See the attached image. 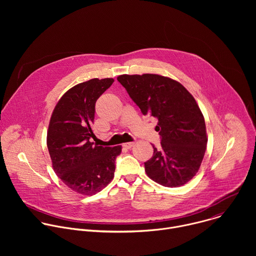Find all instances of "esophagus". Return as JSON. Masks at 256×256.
Wrapping results in <instances>:
<instances>
[{
    "instance_id": "esophagus-1",
    "label": "esophagus",
    "mask_w": 256,
    "mask_h": 256,
    "mask_svg": "<svg viewBox=\"0 0 256 256\" xmlns=\"http://www.w3.org/2000/svg\"><path fill=\"white\" fill-rule=\"evenodd\" d=\"M134 142H124V144H122V147H124V148H126V149H130L132 146H134Z\"/></svg>"
}]
</instances>
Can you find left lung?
I'll list each match as a JSON object with an SVG mask.
<instances>
[{
    "instance_id": "left-lung-1",
    "label": "left lung",
    "mask_w": 256,
    "mask_h": 256,
    "mask_svg": "<svg viewBox=\"0 0 256 256\" xmlns=\"http://www.w3.org/2000/svg\"><path fill=\"white\" fill-rule=\"evenodd\" d=\"M126 88L144 116L158 120L161 144L144 171L166 188L186 184L198 171L206 148L204 116L194 96L177 81L155 74L122 75Z\"/></svg>"
}]
</instances>
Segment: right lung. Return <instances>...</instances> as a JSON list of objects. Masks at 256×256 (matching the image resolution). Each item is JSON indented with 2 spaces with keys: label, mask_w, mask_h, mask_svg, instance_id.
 <instances>
[{
  "label": "right lung",
  "mask_w": 256,
  "mask_h": 256,
  "mask_svg": "<svg viewBox=\"0 0 256 256\" xmlns=\"http://www.w3.org/2000/svg\"><path fill=\"white\" fill-rule=\"evenodd\" d=\"M114 82L95 78L70 88L50 122L48 149L54 170L68 188L84 196L99 192L112 180L122 152V146L103 147L91 142L96 101Z\"/></svg>",
  "instance_id": "add662e5"
}]
</instances>
